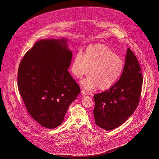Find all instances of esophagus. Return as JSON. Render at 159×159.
I'll use <instances>...</instances> for the list:
<instances>
[{
	"mask_svg": "<svg viewBox=\"0 0 159 159\" xmlns=\"http://www.w3.org/2000/svg\"><path fill=\"white\" fill-rule=\"evenodd\" d=\"M81 94H82V95H83V96H85V95H87V94L85 91H84V90H81Z\"/></svg>",
	"mask_w": 159,
	"mask_h": 159,
	"instance_id": "esophagus-1",
	"label": "esophagus"
}]
</instances>
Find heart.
<instances>
[{"mask_svg": "<svg viewBox=\"0 0 159 159\" xmlns=\"http://www.w3.org/2000/svg\"><path fill=\"white\" fill-rule=\"evenodd\" d=\"M124 60L110 48L103 44L91 45L83 53L74 57L71 70L75 77L80 79L89 72V76L81 80L82 87L87 90L98 89L104 91L116 83L124 69Z\"/></svg>", "mask_w": 159, "mask_h": 159, "instance_id": "b5f03b06", "label": "heart"}]
</instances>
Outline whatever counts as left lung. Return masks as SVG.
Listing matches in <instances>:
<instances>
[{
    "mask_svg": "<svg viewBox=\"0 0 159 159\" xmlns=\"http://www.w3.org/2000/svg\"><path fill=\"white\" fill-rule=\"evenodd\" d=\"M136 56L127 49L123 72L111 89L93 95L95 122L106 130L124 124L139 103L143 78Z\"/></svg>",
    "mask_w": 159,
    "mask_h": 159,
    "instance_id": "left-lung-1",
    "label": "left lung"
}]
</instances>
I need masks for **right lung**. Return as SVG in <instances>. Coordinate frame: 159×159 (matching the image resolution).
I'll list each match as a JSON object with an SVG mask.
<instances>
[{"mask_svg": "<svg viewBox=\"0 0 159 159\" xmlns=\"http://www.w3.org/2000/svg\"><path fill=\"white\" fill-rule=\"evenodd\" d=\"M72 57L66 38L42 39L20 63V94L29 114L45 128L54 129L62 124L69 106L80 93L68 71Z\"/></svg>", "mask_w": 159, "mask_h": 159, "instance_id": "right-lung-1", "label": "right lung"}]
</instances>
